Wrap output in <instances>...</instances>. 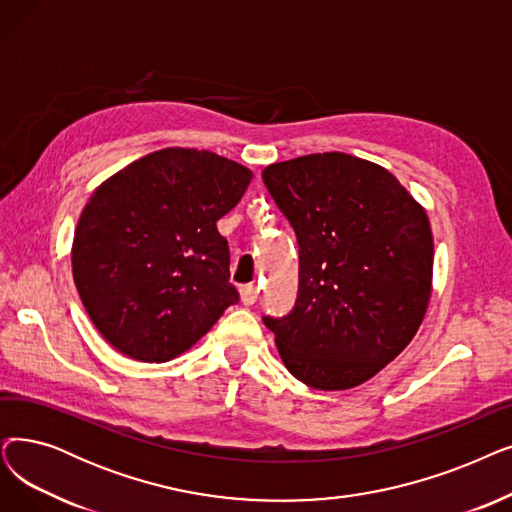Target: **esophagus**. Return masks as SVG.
Masks as SVG:
<instances>
[{"instance_id":"34e87169","label":"esophagus","mask_w":512,"mask_h":512,"mask_svg":"<svg viewBox=\"0 0 512 512\" xmlns=\"http://www.w3.org/2000/svg\"><path fill=\"white\" fill-rule=\"evenodd\" d=\"M257 295H259V291H257L255 284H244V286H240V301H242L244 305H253V303L257 301Z\"/></svg>"}]
</instances>
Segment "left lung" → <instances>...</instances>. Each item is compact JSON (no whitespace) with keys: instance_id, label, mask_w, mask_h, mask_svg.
<instances>
[{"instance_id":"1","label":"left lung","mask_w":512,"mask_h":512,"mask_svg":"<svg viewBox=\"0 0 512 512\" xmlns=\"http://www.w3.org/2000/svg\"><path fill=\"white\" fill-rule=\"evenodd\" d=\"M261 177L299 244L295 307L263 324L301 383L322 391L362 385L404 351L425 318L429 217L387 169L345 152L274 163Z\"/></svg>"}]
</instances>
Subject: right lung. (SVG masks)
I'll return each mask as SVG.
<instances>
[{"label": "right lung", "mask_w": 512, "mask_h": 512, "mask_svg": "<svg viewBox=\"0 0 512 512\" xmlns=\"http://www.w3.org/2000/svg\"><path fill=\"white\" fill-rule=\"evenodd\" d=\"M253 173L209 150L165 148L98 186L73 240L87 316L127 358L167 362L238 303L217 219Z\"/></svg>", "instance_id": "1"}]
</instances>
